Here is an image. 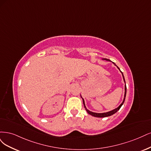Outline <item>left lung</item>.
<instances>
[{
    "label": "left lung",
    "instance_id": "1",
    "mask_svg": "<svg viewBox=\"0 0 151 151\" xmlns=\"http://www.w3.org/2000/svg\"><path fill=\"white\" fill-rule=\"evenodd\" d=\"M102 60H106V61H111L110 60H109V59H106V58H103V59H102ZM112 63H113V64H114V65H115V66H116V67H117V68L120 70V71L121 72L122 75V77H123V79H124V83H125V93H124V100H123L122 102V104H121L118 106L117 108H116V109H114V110H112L109 111H107V112H104V113H95V112H93V111H90L89 110H88V109H86V105H85V100H84V99H83L82 98V96H81V98H82V100H83V103L84 107H85V109L86 111H87V113H88V114H90V115H92V116H95V117H100V118H101V117H106V116H109L112 115H114V114H115V113L116 112V111H117L120 109L121 106H122V105H123V104H124V101H125V96H126V92H127V88H126V85H125V81L124 76V75H123V73L120 71V70L119 69V68L115 65V63H114V62H112Z\"/></svg>",
    "mask_w": 151,
    "mask_h": 151
}]
</instances>
